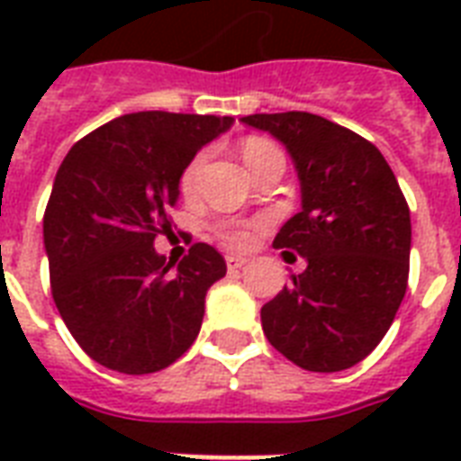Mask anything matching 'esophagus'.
<instances>
[{
  "mask_svg": "<svg viewBox=\"0 0 461 461\" xmlns=\"http://www.w3.org/2000/svg\"><path fill=\"white\" fill-rule=\"evenodd\" d=\"M245 264H248V259H245V257H238V255H228V257H226V267H228V271H238V269H242V267H245Z\"/></svg>",
  "mask_w": 461,
  "mask_h": 461,
  "instance_id": "34e87169",
  "label": "esophagus"
}]
</instances>
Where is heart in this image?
I'll use <instances>...</instances> for the list:
<instances>
[{"instance_id":"obj_1","label":"heart","mask_w":461,"mask_h":461,"mask_svg":"<svg viewBox=\"0 0 461 461\" xmlns=\"http://www.w3.org/2000/svg\"><path fill=\"white\" fill-rule=\"evenodd\" d=\"M274 149L271 144L262 141V139H248L245 146H242V158L245 163L249 166V160H255L259 153L269 151ZM202 160L204 156H194V158L187 163V167L182 170L180 175V192L182 194H192L194 187H197V175H199V167H202ZM252 233H255V228L252 226H228V228H221V238L228 242V245H233V248H240V245H248L252 240Z\"/></svg>"}]
</instances>
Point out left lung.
<instances>
[{"mask_svg": "<svg viewBox=\"0 0 461 461\" xmlns=\"http://www.w3.org/2000/svg\"><path fill=\"white\" fill-rule=\"evenodd\" d=\"M240 122L279 139L301 180L303 209L274 248L308 267L262 308L264 334L305 370H346L383 341L404 301L409 204L383 153L341 124L298 110Z\"/></svg>", "mask_w": 461, "mask_h": 461, "instance_id": "left-lung-1", "label": "left lung"}]
</instances>
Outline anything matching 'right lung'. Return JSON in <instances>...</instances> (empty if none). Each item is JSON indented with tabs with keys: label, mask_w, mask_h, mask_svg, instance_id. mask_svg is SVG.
<instances>
[{
	"label": "right lung",
	"mask_w": 461,
	"mask_h": 461,
	"mask_svg": "<svg viewBox=\"0 0 461 461\" xmlns=\"http://www.w3.org/2000/svg\"><path fill=\"white\" fill-rule=\"evenodd\" d=\"M233 117L131 113L71 146L55 175L42 240L52 298L95 363L146 375L187 351L223 257L194 242L175 264L153 248L173 233L180 175Z\"/></svg>",
	"instance_id": "obj_1"
}]
</instances>
